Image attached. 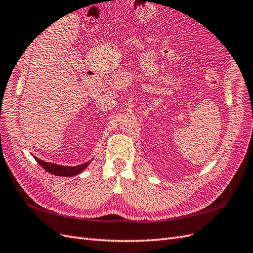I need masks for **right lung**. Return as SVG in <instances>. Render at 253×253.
<instances>
[{
	"label": "right lung",
	"instance_id": "right-lung-1",
	"mask_svg": "<svg viewBox=\"0 0 253 253\" xmlns=\"http://www.w3.org/2000/svg\"><path fill=\"white\" fill-rule=\"evenodd\" d=\"M36 160L38 162L44 170H46L47 172L57 175V176H74L77 175L79 173H81L85 168L88 166L89 162L82 164L79 166H75V167H65V166H59V165H55V164H50V163H46L43 162L41 159H38L37 157H35Z\"/></svg>",
	"mask_w": 253,
	"mask_h": 253
}]
</instances>
